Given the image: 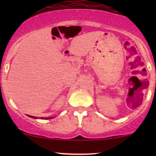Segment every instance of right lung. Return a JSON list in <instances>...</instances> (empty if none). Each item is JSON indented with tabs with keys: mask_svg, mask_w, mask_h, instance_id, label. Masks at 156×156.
<instances>
[{
	"mask_svg": "<svg viewBox=\"0 0 156 156\" xmlns=\"http://www.w3.org/2000/svg\"><path fill=\"white\" fill-rule=\"evenodd\" d=\"M28 117H32V118H34V119H37V117H33V116H29V115H28ZM42 119H52V118H51V117H42Z\"/></svg>",
	"mask_w": 156,
	"mask_h": 156,
	"instance_id": "right-lung-1",
	"label": "right lung"
}]
</instances>
